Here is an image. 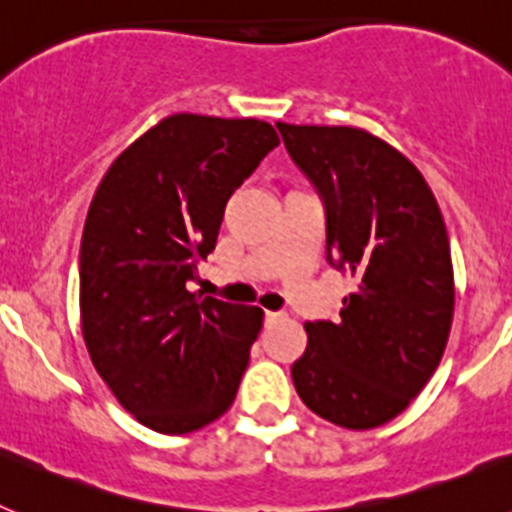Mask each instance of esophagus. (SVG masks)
I'll list each match as a JSON object with an SVG mask.
<instances>
[{
  "label": "esophagus",
  "instance_id": "obj_1",
  "mask_svg": "<svg viewBox=\"0 0 512 512\" xmlns=\"http://www.w3.org/2000/svg\"><path fill=\"white\" fill-rule=\"evenodd\" d=\"M264 320H266V325L277 323V320H282V312H269V310H266L264 312Z\"/></svg>",
  "mask_w": 512,
  "mask_h": 512
}]
</instances>
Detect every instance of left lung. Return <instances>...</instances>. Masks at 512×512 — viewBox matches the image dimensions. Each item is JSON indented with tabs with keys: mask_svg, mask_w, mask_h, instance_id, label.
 Segmentation results:
<instances>
[{
	"mask_svg": "<svg viewBox=\"0 0 512 512\" xmlns=\"http://www.w3.org/2000/svg\"><path fill=\"white\" fill-rule=\"evenodd\" d=\"M325 205V251L354 279L336 320L305 323L292 382L348 431L397 418L438 369L454 318L446 223L423 174L361 128L277 122Z\"/></svg>",
	"mask_w": 512,
	"mask_h": 512,
	"instance_id": "obj_1",
	"label": "left lung"
}]
</instances>
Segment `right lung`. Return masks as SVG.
I'll list each match as a JSON object with an SVG mask.
<instances>
[{"label":"right lung","instance_id":"obj_1","mask_svg":"<svg viewBox=\"0 0 512 512\" xmlns=\"http://www.w3.org/2000/svg\"><path fill=\"white\" fill-rule=\"evenodd\" d=\"M279 146L269 122L179 112L112 161L79 256L81 333L122 408L158 433L233 405L264 310L189 292L230 194Z\"/></svg>","mask_w":512,"mask_h":512}]
</instances>
